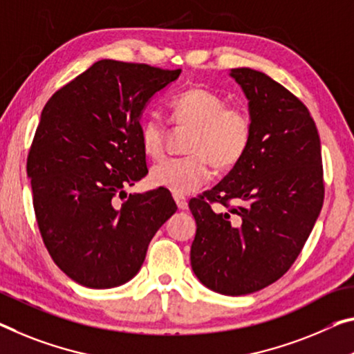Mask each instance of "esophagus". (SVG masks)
<instances>
[{
  "instance_id": "obj_1",
  "label": "esophagus",
  "mask_w": 354,
  "mask_h": 354,
  "mask_svg": "<svg viewBox=\"0 0 354 354\" xmlns=\"http://www.w3.org/2000/svg\"><path fill=\"white\" fill-rule=\"evenodd\" d=\"M174 201H176L177 207L180 209V210H185V209L188 207V201H187V198H185V196H182V194H174Z\"/></svg>"
}]
</instances>
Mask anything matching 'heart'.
Here are the masks:
<instances>
[{
    "label": "heart",
    "instance_id": "1",
    "mask_svg": "<svg viewBox=\"0 0 354 354\" xmlns=\"http://www.w3.org/2000/svg\"><path fill=\"white\" fill-rule=\"evenodd\" d=\"M171 118L177 127L192 128L188 140L189 156L166 158L150 169V182L174 194H189L207 183L212 162L220 169L236 166L252 140V118L245 109L227 106L214 91L193 86L172 96ZM166 124L158 113H147L139 127L144 153L160 158L165 151Z\"/></svg>",
    "mask_w": 354,
    "mask_h": 354
}]
</instances>
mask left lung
<instances>
[{
	"instance_id": "left-lung-1",
	"label": "left lung",
	"mask_w": 354,
	"mask_h": 354,
	"mask_svg": "<svg viewBox=\"0 0 354 354\" xmlns=\"http://www.w3.org/2000/svg\"><path fill=\"white\" fill-rule=\"evenodd\" d=\"M230 75L248 101L252 140L227 176L189 201L196 220L192 269L225 296L259 291L291 268L322 212V142L308 109L269 75L236 68ZM238 205L226 212L209 204Z\"/></svg>"
}]
</instances>
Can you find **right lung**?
<instances>
[{"mask_svg": "<svg viewBox=\"0 0 354 354\" xmlns=\"http://www.w3.org/2000/svg\"><path fill=\"white\" fill-rule=\"evenodd\" d=\"M180 73L101 59L42 109L26 161L32 205L52 259L79 285L106 290L131 280L176 214L161 188L117 198L149 172L140 117Z\"/></svg>", "mask_w": 354, "mask_h": 354, "instance_id": "obj_1", "label": "right lung"}]
</instances>
